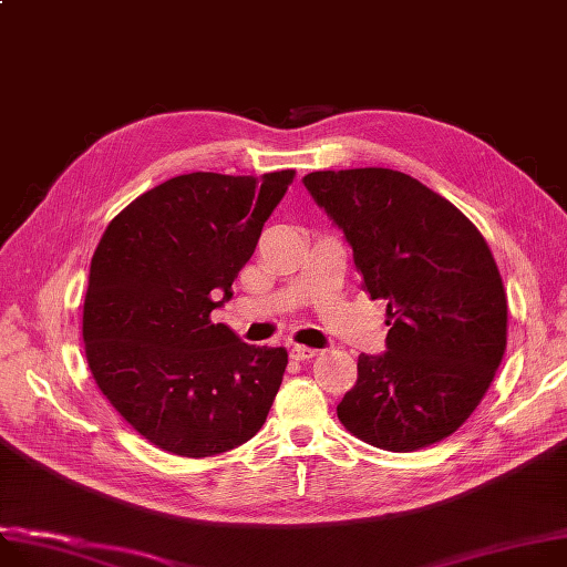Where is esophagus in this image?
Listing matches in <instances>:
<instances>
[{"instance_id":"1","label":"esophagus","mask_w":567,"mask_h":567,"mask_svg":"<svg viewBox=\"0 0 567 567\" xmlns=\"http://www.w3.org/2000/svg\"><path fill=\"white\" fill-rule=\"evenodd\" d=\"M289 353H291V358H293V360H310V358L319 355V351H317V349H310V347H300V344H293Z\"/></svg>"}]
</instances>
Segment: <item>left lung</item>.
<instances>
[{
    "mask_svg": "<svg viewBox=\"0 0 567 567\" xmlns=\"http://www.w3.org/2000/svg\"><path fill=\"white\" fill-rule=\"evenodd\" d=\"M303 184L344 230L364 291L388 300V353L358 358L339 422L396 454L456 433L506 351V291L483 235L399 171H317Z\"/></svg>",
    "mask_w": 567,
    "mask_h": 567,
    "instance_id": "8db88e82",
    "label": "left lung"
}]
</instances>
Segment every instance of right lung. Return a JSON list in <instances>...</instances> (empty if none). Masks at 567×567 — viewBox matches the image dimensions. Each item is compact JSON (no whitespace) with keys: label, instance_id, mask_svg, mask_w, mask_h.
I'll use <instances>...</instances> for the list:
<instances>
[{"label":"right lung","instance_id":"right-lung-1","mask_svg":"<svg viewBox=\"0 0 567 567\" xmlns=\"http://www.w3.org/2000/svg\"><path fill=\"white\" fill-rule=\"evenodd\" d=\"M293 175L171 177L113 218L95 248L89 369L121 417L168 454L216 456L267 422L287 351L241 342L212 310L233 298Z\"/></svg>","mask_w":567,"mask_h":567}]
</instances>
